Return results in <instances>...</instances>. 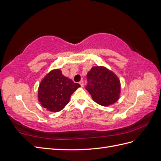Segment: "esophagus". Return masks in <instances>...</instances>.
Returning a JSON list of instances; mask_svg holds the SVG:
<instances>
[{
  "mask_svg": "<svg viewBox=\"0 0 161 161\" xmlns=\"http://www.w3.org/2000/svg\"><path fill=\"white\" fill-rule=\"evenodd\" d=\"M79 84L81 86H84V82H83V80H80V81L79 82Z\"/></svg>",
  "mask_w": 161,
  "mask_h": 161,
  "instance_id": "esophagus-1",
  "label": "esophagus"
}]
</instances>
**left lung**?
I'll list each match as a JSON object with an SVG mask.
<instances>
[{
    "label": "left lung",
    "instance_id": "8db88e82",
    "mask_svg": "<svg viewBox=\"0 0 161 161\" xmlns=\"http://www.w3.org/2000/svg\"><path fill=\"white\" fill-rule=\"evenodd\" d=\"M86 89L92 99L102 106H109L118 100L120 82L113 72L103 66H93L86 75Z\"/></svg>",
    "mask_w": 161,
    "mask_h": 161
}]
</instances>
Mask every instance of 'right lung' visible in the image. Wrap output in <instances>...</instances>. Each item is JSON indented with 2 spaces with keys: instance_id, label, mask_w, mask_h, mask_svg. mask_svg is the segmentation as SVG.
Masks as SVG:
<instances>
[{
  "instance_id": "right-lung-1",
  "label": "right lung",
  "mask_w": 161,
  "mask_h": 161,
  "mask_svg": "<svg viewBox=\"0 0 161 161\" xmlns=\"http://www.w3.org/2000/svg\"><path fill=\"white\" fill-rule=\"evenodd\" d=\"M80 85L62 74L60 69L53 70L43 78L38 89V100L42 107L52 112L64 109L71 95Z\"/></svg>"
}]
</instances>
